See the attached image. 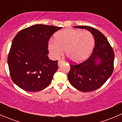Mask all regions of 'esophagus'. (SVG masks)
<instances>
[{"label": "esophagus", "instance_id": "obj_1", "mask_svg": "<svg viewBox=\"0 0 122 122\" xmlns=\"http://www.w3.org/2000/svg\"><path fill=\"white\" fill-rule=\"evenodd\" d=\"M64 63V61H62V60H60V61H58V66L60 67V66H61V65L62 64Z\"/></svg>", "mask_w": 122, "mask_h": 122}]
</instances>
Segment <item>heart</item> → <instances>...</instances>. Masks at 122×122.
Masks as SVG:
<instances>
[{"instance_id": "heart-1", "label": "heart", "mask_w": 122, "mask_h": 122, "mask_svg": "<svg viewBox=\"0 0 122 122\" xmlns=\"http://www.w3.org/2000/svg\"><path fill=\"white\" fill-rule=\"evenodd\" d=\"M94 45V38L90 32L68 29L56 33L48 46L54 57H60L65 50L71 61L80 62L88 57Z\"/></svg>"}]
</instances>
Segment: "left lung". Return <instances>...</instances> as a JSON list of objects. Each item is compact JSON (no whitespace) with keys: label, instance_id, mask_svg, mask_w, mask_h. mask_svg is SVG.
<instances>
[{"label":"left lung","instance_id":"1","mask_svg":"<svg viewBox=\"0 0 122 122\" xmlns=\"http://www.w3.org/2000/svg\"><path fill=\"white\" fill-rule=\"evenodd\" d=\"M74 28L86 29L94 36L95 45L91 56L82 63L70 64L68 79L71 85L83 92L94 91L103 86L113 71L114 54L106 36L99 30L87 26Z\"/></svg>","mask_w":122,"mask_h":122}]
</instances>
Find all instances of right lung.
I'll list each match as a JSON object with an SVG mask.
<instances>
[{"label": "right lung", "mask_w": 122, "mask_h": 122, "mask_svg": "<svg viewBox=\"0 0 122 122\" xmlns=\"http://www.w3.org/2000/svg\"><path fill=\"white\" fill-rule=\"evenodd\" d=\"M61 27L38 24L22 29L12 41L8 64L13 83L27 92H39L51 83L58 61L48 56V43Z\"/></svg>", "instance_id": "1"}]
</instances>
